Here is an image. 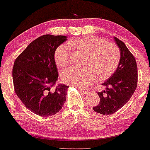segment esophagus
Instances as JSON below:
<instances>
[{"mask_svg": "<svg viewBox=\"0 0 150 150\" xmlns=\"http://www.w3.org/2000/svg\"><path fill=\"white\" fill-rule=\"evenodd\" d=\"M77 88H78V90H80V91H82L83 93H84V94H86V93L88 91V88H81V87L78 86Z\"/></svg>", "mask_w": 150, "mask_h": 150, "instance_id": "1", "label": "esophagus"}]
</instances>
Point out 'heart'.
Here are the masks:
<instances>
[{"label": "heart", "mask_w": 150, "mask_h": 150, "mask_svg": "<svg viewBox=\"0 0 150 150\" xmlns=\"http://www.w3.org/2000/svg\"><path fill=\"white\" fill-rule=\"evenodd\" d=\"M68 44L58 46L54 52V60L60 68H64L70 62L71 49L74 48L86 56L82 60L84 68L72 67L61 73V78L66 84L84 87L94 82L108 78L118 67L121 51L114 44L96 36L70 40Z\"/></svg>", "instance_id": "heart-1"}]
</instances>
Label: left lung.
I'll use <instances>...</instances> for the list:
<instances>
[{"label": "left lung", "instance_id": "8db88e82", "mask_svg": "<svg viewBox=\"0 0 150 150\" xmlns=\"http://www.w3.org/2000/svg\"><path fill=\"white\" fill-rule=\"evenodd\" d=\"M121 51L118 67L104 83L106 90L98 92L100 102L94 106V111L103 115L113 114L129 101L137 85V67L136 59L125 44L114 37Z\"/></svg>", "mask_w": 150, "mask_h": 150}]
</instances>
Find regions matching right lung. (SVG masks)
Returning a JSON list of instances; mask_svg holds the SVG:
<instances>
[{
    "label": "right lung",
    "mask_w": 150,
    "mask_h": 150,
    "mask_svg": "<svg viewBox=\"0 0 150 150\" xmlns=\"http://www.w3.org/2000/svg\"><path fill=\"white\" fill-rule=\"evenodd\" d=\"M66 36L45 34L33 40L14 61V92L26 108L38 116L48 117L62 109L68 86L60 84L52 90L58 73L54 52L66 40Z\"/></svg>",
    "instance_id": "1"
}]
</instances>
